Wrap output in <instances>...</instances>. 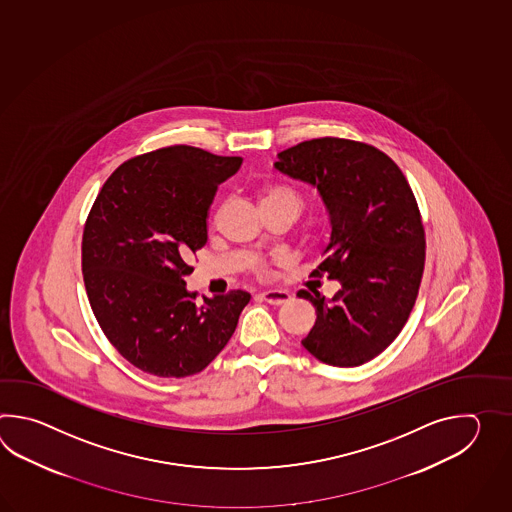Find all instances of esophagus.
I'll return each instance as SVG.
<instances>
[{"instance_id":"obj_1","label":"esophagus","mask_w":512,"mask_h":512,"mask_svg":"<svg viewBox=\"0 0 512 512\" xmlns=\"http://www.w3.org/2000/svg\"><path fill=\"white\" fill-rule=\"evenodd\" d=\"M261 298H263L267 304L282 305L287 304L293 296L287 293V291H282V289H274V291H265V293L261 294Z\"/></svg>"}]
</instances>
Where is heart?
Instances as JSON below:
<instances>
[{"label":"heart","mask_w":512,"mask_h":512,"mask_svg":"<svg viewBox=\"0 0 512 512\" xmlns=\"http://www.w3.org/2000/svg\"><path fill=\"white\" fill-rule=\"evenodd\" d=\"M267 205H289L296 212H300L302 197L289 186L269 185L260 192V207H267Z\"/></svg>","instance_id":"b5f03b06"}]
</instances>
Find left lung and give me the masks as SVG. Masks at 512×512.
<instances>
[{
	"instance_id": "left-lung-1",
	"label": "left lung",
	"mask_w": 512,
	"mask_h": 512,
	"mask_svg": "<svg viewBox=\"0 0 512 512\" xmlns=\"http://www.w3.org/2000/svg\"><path fill=\"white\" fill-rule=\"evenodd\" d=\"M274 168L313 186L331 225L313 276L337 280L340 289L331 300L298 291L316 309L302 346L338 368L375 359L401 333L425 269V230L412 188L386 153L337 137L287 148Z\"/></svg>"
}]
</instances>
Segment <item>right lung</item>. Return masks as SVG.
<instances>
[{
	"mask_svg": "<svg viewBox=\"0 0 512 512\" xmlns=\"http://www.w3.org/2000/svg\"><path fill=\"white\" fill-rule=\"evenodd\" d=\"M241 157L168 146L120 164L87 216L82 272L104 335L124 359L155 377L205 370L234 335L251 294L196 304L186 260L207 243V212Z\"/></svg>",
	"mask_w": 512,
	"mask_h": 512,
	"instance_id": "right-lung-1",
	"label": "right lung"
}]
</instances>
